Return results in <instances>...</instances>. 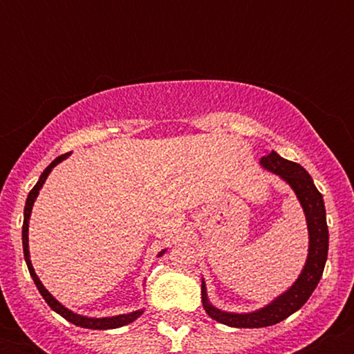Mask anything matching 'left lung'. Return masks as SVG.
Returning a JSON list of instances; mask_svg holds the SVG:
<instances>
[{
    "label": "left lung",
    "instance_id": "obj_1",
    "mask_svg": "<svg viewBox=\"0 0 354 354\" xmlns=\"http://www.w3.org/2000/svg\"><path fill=\"white\" fill-rule=\"evenodd\" d=\"M259 165L268 171L278 174L295 191L299 205L304 211L308 225V236H310V248H308V258L298 279L274 298L265 308L251 313H230L218 310L209 303L206 293L205 279L201 281V301L205 311L208 313L218 323L226 324L231 328H265L271 324L286 319L288 316L298 311L304 303L310 299L315 288L318 286L321 276H323L324 265L328 258V225H326V209H324L323 196L316 189L313 178L308 174L301 165L288 161L279 156L276 151H268L259 160Z\"/></svg>",
    "mask_w": 354,
    "mask_h": 354
}]
</instances>
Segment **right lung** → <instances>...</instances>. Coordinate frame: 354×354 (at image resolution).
Listing matches in <instances>:
<instances>
[{
  "label": "right lung",
  "mask_w": 354,
  "mask_h": 354,
  "mask_svg": "<svg viewBox=\"0 0 354 354\" xmlns=\"http://www.w3.org/2000/svg\"><path fill=\"white\" fill-rule=\"evenodd\" d=\"M70 156V153L66 154H61V156L56 158L53 163L48 166L46 169L41 173V176H39L38 183L35 185V188L30 191V194H28L26 198V205H24V221H23V253H24V261H26L28 265V270H30V274L31 278H33V281L36 284V288H38V291L41 293V296L44 298V301L48 303V306L51 308L53 311H56L58 315L63 316L64 319H68L70 323L76 324V326H81V328H88V330H113V328H121L124 326V324H129L133 323L136 318H140L141 315H143V310H136L133 313H128V315H118V316H109V318H88V316H83V315H78V313H73L71 310H68V308H64L63 304H61L58 299L53 296L50 291L46 290V288L43 286V283L39 281L38 274L35 273V268L31 265V259H30V246H28V226H30V216H31V209H33V205L36 201V198H38L39 194V189L43 188L44 181H46L48 174L51 173V169L55 168L56 165H59L61 161L66 160V158ZM166 250L161 251L160 254H158V258L160 256H163Z\"/></svg>",
  "instance_id": "add662e5"
}]
</instances>
